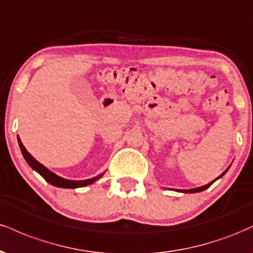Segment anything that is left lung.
Masks as SVG:
<instances>
[{"label":"left lung","mask_w":253,"mask_h":253,"mask_svg":"<svg viewBox=\"0 0 253 253\" xmlns=\"http://www.w3.org/2000/svg\"><path fill=\"white\" fill-rule=\"evenodd\" d=\"M227 170H228V169H227ZM227 170H226V171H227ZM226 171H225V172H223V173H222V175H221V176H219V177H217V178H220V177H222L223 175H225V173H226ZM217 178H216V179H217ZM216 179H215V181H216ZM215 181H213V182H211V183H208V184L203 185V187H200V188H195V189H190V190H179V191H183V193H191V194H193V193H200V191H202V190L207 189V188H210V187H211V184H213V183H214V182H215Z\"/></svg>","instance_id":"1"}]
</instances>
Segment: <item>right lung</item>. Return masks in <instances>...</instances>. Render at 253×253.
<instances>
[{
	"mask_svg": "<svg viewBox=\"0 0 253 253\" xmlns=\"http://www.w3.org/2000/svg\"><path fill=\"white\" fill-rule=\"evenodd\" d=\"M19 145H20V149H21L22 155H24L26 162H27L28 165L32 168L33 170H36L38 173H40L43 178H45L46 182H48L50 184L54 185V187H59V188H70V189H74V188H81V187H85V185L91 184L95 181H97L101 176H96L94 178H90V179H84V181H71V179H65L63 177L57 176L56 173H53L52 171H50L47 168L43 167L42 164H40L39 162L34 158L33 156L28 152L27 150L25 149V146L22 145L21 140L19 139Z\"/></svg>",
	"mask_w": 253,
	"mask_h": 253,
	"instance_id": "1",
	"label": "right lung"
}]
</instances>
